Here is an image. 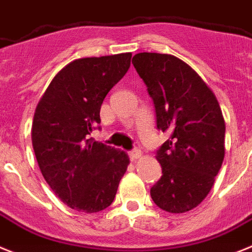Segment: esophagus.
<instances>
[{
  "instance_id": "obj_1",
  "label": "esophagus",
  "mask_w": 252,
  "mask_h": 252,
  "mask_svg": "<svg viewBox=\"0 0 252 252\" xmlns=\"http://www.w3.org/2000/svg\"><path fill=\"white\" fill-rule=\"evenodd\" d=\"M128 156H130L131 160H136L137 158L141 157V150L140 149H132L131 152H128Z\"/></svg>"
}]
</instances>
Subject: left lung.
<instances>
[{
  "label": "left lung",
  "instance_id": "1",
  "mask_svg": "<svg viewBox=\"0 0 252 252\" xmlns=\"http://www.w3.org/2000/svg\"><path fill=\"white\" fill-rule=\"evenodd\" d=\"M132 64L152 96L158 130L171 137L157 150L162 177L153 201L169 213L196 208L224 158L225 125L216 95L196 71L172 55L137 53Z\"/></svg>",
  "mask_w": 252,
  "mask_h": 252
}]
</instances>
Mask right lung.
<instances>
[{
  "mask_svg": "<svg viewBox=\"0 0 252 252\" xmlns=\"http://www.w3.org/2000/svg\"><path fill=\"white\" fill-rule=\"evenodd\" d=\"M131 53L79 59L51 81L34 113L32 143L43 177L77 212L108 208L127 169L122 150L89 139L100 105L130 67Z\"/></svg>",
  "mask_w": 252,
  "mask_h": 252,
  "instance_id": "obj_1",
  "label": "right lung"
}]
</instances>
